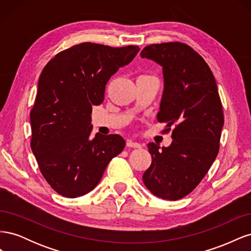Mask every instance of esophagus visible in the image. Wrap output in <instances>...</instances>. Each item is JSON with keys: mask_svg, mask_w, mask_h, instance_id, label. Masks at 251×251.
<instances>
[{"mask_svg": "<svg viewBox=\"0 0 251 251\" xmlns=\"http://www.w3.org/2000/svg\"><path fill=\"white\" fill-rule=\"evenodd\" d=\"M126 147L127 148H134V149H139L141 148V144L138 142H135L133 140H127L126 141Z\"/></svg>", "mask_w": 251, "mask_h": 251, "instance_id": "34e87169", "label": "esophagus"}]
</instances>
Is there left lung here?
I'll list each match as a JSON object with an SVG mask.
<instances>
[{
  "label": "left lung",
  "mask_w": 251,
  "mask_h": 251,
  "mask_svg": "<svg viewBox=\"0 0 251 251\" xmlns=\"http://www.w3.org/2000/svg\"><path fill=\"white\" fill-rule=\"evenodd\" d=\"M141 57L162 66L164 90L157 119L172 132L173 142L162 148L148 144L151 163L142 180L149 191L175 201L192 193L219 153L224 125L217 82L203 57L180 42L151 44Z\"/></svg>",
  "instance_id": "1"
}]
</instances>
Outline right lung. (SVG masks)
<instances>
[{
  "label": "right lung",
  "mask_w": 251,
  "mask_h": 251,
  "mask_svg": "<svg viewBox=\"0 0 251 251\" xmlns=\"http://www.w3.org/2000/svg\"><path fill=\"white\" fill-rule=\"evenodd\" d=\"M139 50L132 45L80 43L57 53L43 69L30 112V147L43 177L57 194L76 198L92 191L125 149L117 134L90 137L91 113L92 105L103 101L112 75Z\"/></svg>",
  "instance_id": "obj_1"
}]
</instances>
